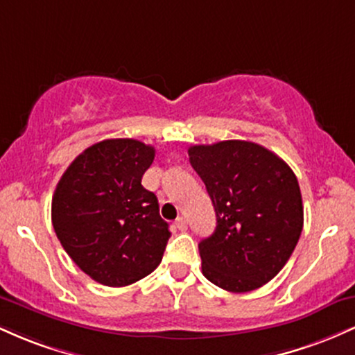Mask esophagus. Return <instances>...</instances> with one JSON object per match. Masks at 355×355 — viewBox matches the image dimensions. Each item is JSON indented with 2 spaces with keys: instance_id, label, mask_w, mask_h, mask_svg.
Listing matches in <instances>:
<instances>
[{
  "instance_id": "34e87169",
  "label": "esophagus",
  "mask_w": 355,
  "mask_h": 355,
  "mask_svg": "<svg viewBox=\"0 0 355 355\" xmlns=\"http://www.w3.org/2000/svg\"><path fill=\"white\" fill-rule=\"evenodd\" d=\"M175 227H177L178 230L185 232L187 230V220L183 218V217H178L177 220H175Z\"/></svg>"
}]
</instances>
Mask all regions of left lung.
Segmentation results:
<instances>
[{"mask_svg":"<svg viewBox=\"0 0 355 355\" xmlns=\"http://www.w3.org/2000/svg\"><path fill=\"white\" fill-rule=\"evenodd\" d=\"M217 227L198 243L202 274L229 292H250L282 270L299 242L304 207L295 173L266 146L227 140L189 148Z\"/></svg>","mask_w":355,"mask_h":355,"instance_id":"1","label":"left lung"}]
</instances>
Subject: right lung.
<instances>
[{"mask_svg": "<svg viewBox=\"0 0 355 355\" xmlns=\"http://www.w3.org/2000/svg\"><path fill=\"white\" fill-rule=\"evenodd\" d=\"M155 148L133 138L88 146L60 178L51 222L60 243L85 274L125 287L152 274L170 239L153 191L141 185Z\"/></svg>", "mask_w": 355, "mask_h": 355, "instance_id": "obj_1", "label": "right lung"}]
</instances>
